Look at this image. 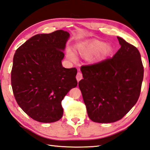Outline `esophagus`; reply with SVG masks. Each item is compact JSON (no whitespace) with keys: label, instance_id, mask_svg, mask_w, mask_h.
I'll return each mask as SVG.
<instances>
[{"label":"esophagus","instance_id":"obj_1","mask_svg":"<svg viewBox=\"0 0 150 150\" xmlns=\"http://www.w3.org/2000/svg\"><path fill=\"white\" fill-rule=\"evenodd\" d=\"M76 79H77V80L78 82L79 81H81V79H83L82 73H81V72H78L77 74V76H76Z\"/></svg>","mask_w":150,"mask_h":150}]
</instances>
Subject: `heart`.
Wrapping results in <instances>:
<instances>
[{
    "label": "heart",
    "mask_w": 150,
    "mask_h": 150,
    "mask_svg": "<svg viewBox=\"0 0 150 150\" xmlns=\"http://www.w3.org/2000/svg\"><path fill=\"white\" fill-rule=\"evenodd\" d=\"M112 51V47L109 44H104L100 40H94L88 45L78 48V53L83 57H88L96 53L92 58V62H96L104 59ZM67 57L71 61L75 62L77 57L71 50L67 51Z\"/></svg>",
    "instance_id": "b5f03b06"
}]
</instances>
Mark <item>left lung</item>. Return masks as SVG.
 <instances>
[{"label": "left lung", "mask_w": 150, "mask_h": 150, "mask_svg": "<svg viewBox=\"0 0 150 150\" xmlns=\"http://www.w3.org/2000/svg\"><path fill=\"white\" fill-rule=\"evenodd\" d=\"M121 48L113 58L83 66L79 86L92 121L120 120L139 98L144 77L140 54L134 46L117 37Z\"/></svg>", "instance_id": "obj_1"}]
</instances>
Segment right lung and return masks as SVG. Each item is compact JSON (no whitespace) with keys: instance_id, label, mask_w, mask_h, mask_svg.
<instances>
[{"instance_id":"obj_1","label":"right lung","mask_w":150,"mask_h":150,"mask_svg":"<svg viewBox=\"0 0 150 150\" xmlns=\"http://www.w3.org/2000/svg\"><path fill=\"white\" fill-rule=\"evenodd\" d=\"M69 33L58 30L30 38L16 51L11 71L15 99L27 115L41 122L59 120L62 101L77 86V70L62 66Z\"/></svg>"}]
</instances>
